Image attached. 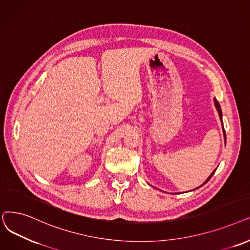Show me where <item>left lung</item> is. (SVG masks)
I'll return each mask as SVG.
<instances>
[{
  "instance_id": "left-lung-1",
  "label": "left lung",
  "mask_w": 250,
  "mask_h": 250,
  "mask_svg": "<svg viewBox=\"0 0 250 250\" xmlns=\"http://www.w3.org/2000/svg\"><path fill=\"white\" fill-rule=\"evenodd\" d=\"M213 103H215V106H216V109H217V111H218V113H219V117H220V120H221V122H222V128H223V133H224V137H225V140H226V133H225V129H224V126H223V119H222V117H223V114H222V110H221V105H220V104H219V102L217 101V99L216 98H213ZM217 170V169H216ZM216 170H213L212 172H211V174L208 176V179L203 183V184H201L199 187H201V186H203L204 184H206L209 179H210V178H211V176L213 175V174H215V172H216ZM199 187H197V188H195V189H198ZM195 189H193V190H195Z\"/></svg>"
}]
</instances>
